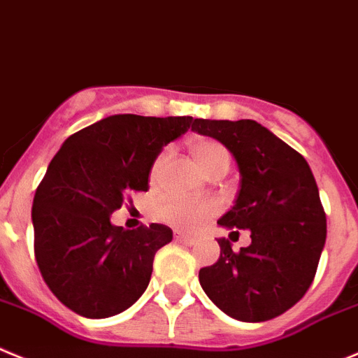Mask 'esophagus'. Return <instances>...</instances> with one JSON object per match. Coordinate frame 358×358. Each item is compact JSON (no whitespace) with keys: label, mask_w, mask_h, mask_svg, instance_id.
Returning <instances> with one entry per match:
<instances>
[{"label":"esophagus","mask_w":358,"mask_h":358,"mask_svg":"<svg viewBox=\"0 0 358 358\" xmlns=\"http://www.w3.org/2000/svg\"><path fill=\"white\" fill-rule=\"evenodd\" d=\"M175 240L180 243H185V245H192V243H196V238H192V236H187L185 233L178 231V229H175Z\"/></svg>","instance_id":"esophagus-1"}]
</instances>
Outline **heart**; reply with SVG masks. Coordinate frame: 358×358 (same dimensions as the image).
I'll list each match as a JSON object with an SVG mask.
<instances>
[{"label":"heart","mask_w":358,"mask_h":358,"mask_svg":"<svg viewBox=\"0 0 358 358\" xmlns=\"http://www.w3.org/2000/svg\"><path fill=\"white\" fill-rule=\"evenodd\" d=\"M190 153L198 162L199 168L205 173L219 168V166H229V153L220 143L213 139H194L189 145ZM168 160V152H162L155 159L152 166V178L160 173L162 166ZM217 210V203L213 201H194V199L183 198H164L155 206V217L162 222L178 226L182 229H196L213 215Z\"/></svg>","instance_id":"1"}]
</instances>
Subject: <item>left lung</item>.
I'll use <instances>...</instances> for the list:
<instances>
[{
    "mask_svg": "<svg viewBox=\"0 0 358 358\" xmlns=\"http://www.w3.org/2000/svg\"><path fill=\"white\" fill-rule=\"evenodd\" d=\"M192 130L222 143L238 166L236 199L217 224L250 231L238 252L228 238H217L220 256L199 270V285L238 322L275 318L306 295L325 247L327 217L313 171L255 120L196 118Z\"/></svg>",
    "mask_w": 358,
    "mask_h": 358,
    "instance_id": "left-lung-1",
    "label": "left lung"
}]
</instances>
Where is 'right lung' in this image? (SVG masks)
<instances>
[{
	"mask_svg": "<svg viewBox=\"0 0 358 358\" xmlns=\"http://www.w3.org/2000/svg\"><path fill=\"white\" fill-rule=\"evenodd\" d=\"M192 123V116L113 115L72 134L51 160L33 199L35 258L45 285L73 313L109 318L148 288L171 228L130 231L111 215L130 190H148L159 153Z\"/></svg>",
	"mask_w": 358,
	"mask_h": 358,
	"instance_id": "add662e5",
	"label": "right lung"
}]
</instances>
